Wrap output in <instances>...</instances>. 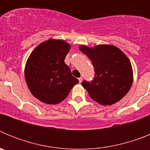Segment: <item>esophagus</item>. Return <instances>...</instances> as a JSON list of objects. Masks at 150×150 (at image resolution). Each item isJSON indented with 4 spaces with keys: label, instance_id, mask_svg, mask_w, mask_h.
<instances>
[{
    "label": "esophagus",
    "instance_id": "34e87169",
    "mask_svg": "<svg viewBox=\"0 0 150 150\" xmlns=\"http://www.w3.org/2000/svg\"><path fill=\"white\" fill-rule=\"evenodd\" d=\"M78 79H79V83H81V82L83 81V77H82V76H81V77H79Z\"/></svg>",
    "mask_w": 150,
    "mask_h": 150
}]
</instances>
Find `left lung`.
I'll list each match as a JSON object with an SVG mask.
<instances>
[{"label": "left lung", "instance_id": "1", "mask_svg": "<svg viewBox=\"0 0 150 150\" xmlns=\"http://www.w3.org/2000/svg\"><path fill=\"white\" fill-rule=\"evenodd\" d=\"M79 50L88 57L95 68V78L82 83L91 98L101 105H112L121 100L133 83V70L128 57L112 45H98Z\"/></svg>", "mask_w": 150, "mask_h": 150}]
</instances>
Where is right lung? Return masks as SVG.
<instances>
[{"label": "right lung", "instance_id": "obj_1", "mask_svg": "<svg viewBox=\"0 0 150 150\" xmlns=\"http://www.w3.org/2000/svg\"><path fill=\"white\" fill-rule=\"evenodd\" d=\"M70 50L71 45L66 41L50 39L38 45L28 59L26 83L31 94L45 104L60 103L79 83L64 63Z\"/></svg>", "mask_w": 150, "mask_h": 150}]
</instances>
